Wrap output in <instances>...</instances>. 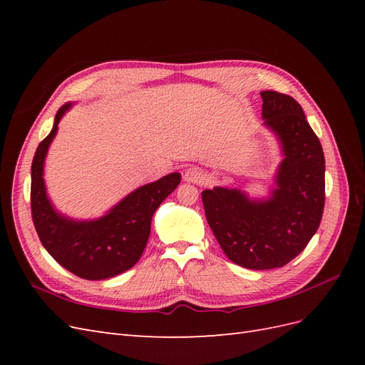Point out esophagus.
Instances as JSON below:
<instances>
[{"label": "esophagus", "instance_id": "1", "mask_svg": "<svg viewBox=\"0 0 365 365\" xmlns=\"http://www.w3.org/2000/svg\"><path fill=\"white\" fill-rule=\"evenodd\" d=\"M205 178V173L202 169L200 168H189L185 172H184V180L187 182H193V184H201Z\"/></svg>", "mask_w": 365, "mask_h": 365}]
</instances>
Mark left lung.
I'll return each instance as SVG.
<instances>
[{
  "instance_id": "obj_1",
  "label": "left lung",
  "mask_w": 365,
  "mask_h": 365,
  "mask_svg": "<svg viewBox=\"0 0 365 365\" xmlns=\"http://www.w3.org/2000/svg\"><path fill=\"white\" fill-rule=\"evenodd\" d=\"M262 117L280 140L283 161L268 200L237 189L202 192L207 222L227 257L248 269L282 268L317 233L324 210V153L295 98L262 91Z\"/></svg>"
}]
</instances>
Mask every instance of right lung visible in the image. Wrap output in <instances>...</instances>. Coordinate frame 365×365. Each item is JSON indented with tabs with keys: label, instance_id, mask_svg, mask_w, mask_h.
<instances>
[{
	"label": "right lung",
	"instance_id": "add662e5",
	"mask_svg": "<svg viewBox=\"0 0 365 365\" xmlns=\"http://www.w3.org/2000/svg\"><path fill=\"white\" fill-rule=\"evenodd\" d=\"M70 108L71 103H65L59 109L51 132L39 143L33 157L31 219L41 244L65 269L86 280H103L130 269L138 262L150 235L152 216L178 187L181 175L169 173L138 187L94 220H74L58 213L47 196L43 163L59 121Z\"/></svg>",
	"mask_w": 365,
	"mask_h": 365
}]
</instances>
